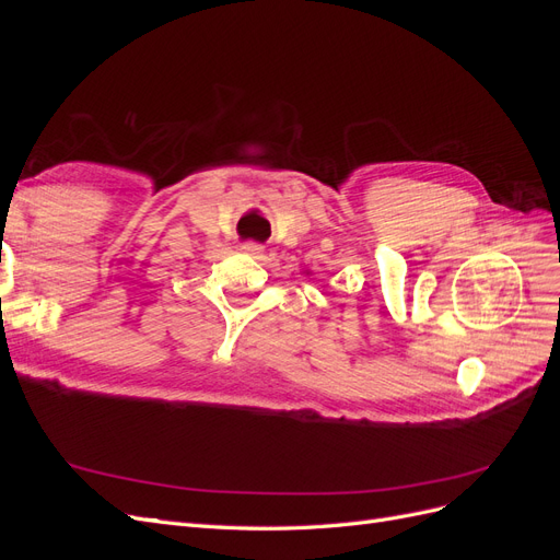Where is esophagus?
Instances as JSON below:
<instances>
[{"mask_svg":"<svg viewBox=\"0 0 560 560\" xmlns=\"http://www.w3.org/2000/svg\"><path fill=\"white\" fill-rule=\"evenodd\" d=\"M241 249H243L245 254H249V257H254V259H259L261 254H264V245L254 243V241H245V243L241 245Z\"/></svg>","mask_w":560,"mask_h":560,"instance_id":"1","label":"esophagus"}]
</instances>
